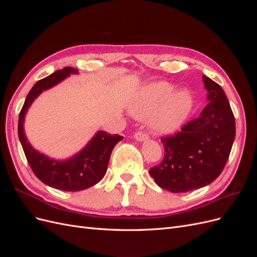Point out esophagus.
I'll return each instance as SVG.
<instances>
[{
  "mask_svg": "<svg viewBox=\"0 0 257 257\" xmlns=\"http://www.w3.org/2000/svg\"><path fill=\"white\" fill-rule=\"evenodd\" d=\"M134 137H135L136 141H138V142H145V141H147V139H148V135L145 133V132H142V131L141 132H136Z\"/></svg>",
  "mask_w": 257,
  "mask_h": 257,
  "instance_id": "34e87169",
  "label": "esophagus"
}]
</instances>
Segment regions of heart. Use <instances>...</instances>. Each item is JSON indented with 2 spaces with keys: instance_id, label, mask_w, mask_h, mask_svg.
Listing matches in <instances>:
<instances>
[{
  "instance_id": "1",
  "label": "heart",
  "mask_w": 257,
  "mask_h": 257,
  "mask_svg": "<svg viewBox=\"0 0 257 257\" xmlns=\"http://www.w3.org/2000/svg\"><path fill=\"white\" fill-rule=\"evenodd\" d=\"M189 92H175L174 85L165 81L146 85L132 99L130 110L138 119L149 116L150 126L158 133H173L180 127L192 109Z\"/></svg>"
}]
</instances>
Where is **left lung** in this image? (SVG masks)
I'll return each instance as SVG.
<instances>
[{
  "label": "left lung",
  "mask_w": 257,
  "mask_h": 257,
  "mask_svg": "<svg viewBox=\"0 0 257 257\" xmlns=\"http://www.w3.org/2000/svg\"><path fill=\"white\" fill-rule=\"evenodd\" d=\"M209 104L196 119L174 136L163 137L165 154L150 169L160 188L185 193L203 188L220 176L236 135L235 116L220 84L203 76Z\"/></svg>",
  "instance_id": "8db88e82"
}]
</instances>
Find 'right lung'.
I'll use <instances>...</instances> for the list:
<instances>
[{"mask_svg": "<svg viewBox=\"0 0 257 257\" xmlns=\"http://www.w3.org/2000/svg\"><path fill=\"white\" fill-rule=\"evenodd\" d=\"M71 74H78V71L74 67H64L33 85L19 113L18 136L31 169L42 182L57 190L78 192L89 189L102 180L107 172L112 149L123 137L98 131L79 153L68 160L58 161L36 151L23 132L26 113L34 99L43 91L54 87Z\"/></svg>", "mask_w": 257, "mask_h": 257, "instance_id": "obj_1", "label": "right lung"}]
</instances>
